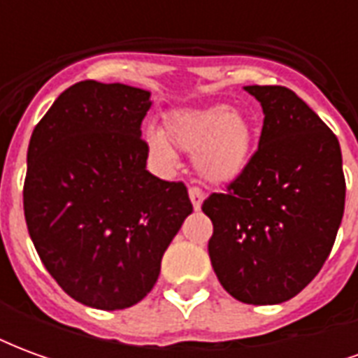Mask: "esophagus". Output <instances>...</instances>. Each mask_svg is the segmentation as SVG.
Listing matches in <instances>:
<instances>
[{"label": "esophagus", "instance_id": "esophagus-1", "mask_svg": "<svg viewBox=\"0 0 358 358\" xmlns=\"http://www.w3.org/2000/svg\"><path fill=\"white\" fill-rule=\"evenodd\" d=\"M189 201H192V205H194V209L195 210H199L201 209V203L203 199H205V194H203L201 189L199 187H189Z\"/></svg>", "mask_w": 358, "mask_h": 358}]
</instances>
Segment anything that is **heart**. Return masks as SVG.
I'll list each match as a JSON object with an SVG mask.
<instances>
[{"instance_id": "heart-1", "label": "heart", "mask_w": 358, "mask_h": 358, "mask_svg": "<svg viewBox=\"0 0 358 358\" xmlns=\"http://www.w3.org/2000/svg\"><path fill=\"white\" fill-rule=\"evenodd\" d=\"M255 130L241 110L228 105L182 109L164 120V134L148 130L149 151L171 164L174 149L194 155L195 172L210 184H228L245 171Z\"/></svg>"}]
</instances>
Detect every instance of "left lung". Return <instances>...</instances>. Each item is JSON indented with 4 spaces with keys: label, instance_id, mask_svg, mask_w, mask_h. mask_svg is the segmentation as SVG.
I'll return each instance as SVG.
<instances>
[{
    "label": "left lung",
    "instance_id": "8db88e82",
    "mask_svg": "<svg viewBox=\"0 0 358 358\" xmlns=\"http://www.w3.org/2000/svg\"><path fill=\"white\" fill-rule=\"evenodd\" d=\"M264 113L259 149L224 194L203 201L210 264L248 305H278L310 284L345 209L341 149L320 117L284 86H245Z\"/></svg>",
    "mask_w": 358,
    "mask_h": 358
}]
</instances>
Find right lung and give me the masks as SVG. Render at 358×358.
<instances>
[{"mask_svg": "<svg viewBox=\"0 0 358 358\" xmlns=\"http://www.w3.org/2000/svg\"><path fill=\"white\" fill-rule=\"evenodd\" d=\"M151 92L84 80L36 124L24 218L43 266L74 301L101 310L140 303L192 215L182 182L145 169L141 120Z\"/></svg>", "mask_w": 358, "mask_h": 358, "instance_id": "right-lung-1", "label": "right lung"}]
</instances>
